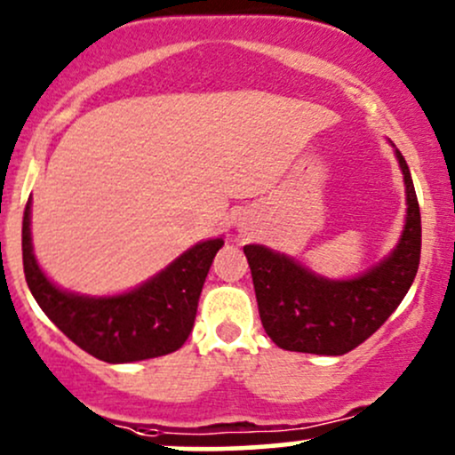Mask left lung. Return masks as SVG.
<instances>
[{
  "label": "left lung",
  "mask_w": 455,
  "mask_h": 455,
  "mask_svg": "<svg viewBox=\"0 0 455 455\" xmlns=\"http://www.w3.org/2000/svg\"><path fill=\"white\" fill-rule=\"evenodd\" d=\"M395 155L406 186V224L397 246L376 267L331 281L287 254L259 243L243 246L261 323L278 347L341 356L371 337L408 293L421 259V213L406 159L397 148Z\"/></svg>",
  "instance_id": "obj_1"
}]
</instances>
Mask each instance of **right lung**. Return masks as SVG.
<instances>
[{"instance_id":"add662e5","label":"right lung","mask_w":455,"mask_h":455,"mask_svg":"<svg viewBox=\"0 0 455 455\" xmlns=\"http://www.w3.org/2000/svg\"><path fill=\"white\" fill-rule=\"evenodd\" d=\"M23 212V272L34 300L68 339L106 363L164 356L186 343L196 319L198 298L222 237L198 242L155 274L151 281L118 296H79L44 276L32 251L29 209Z\"/></svg>"}]
</instances>
